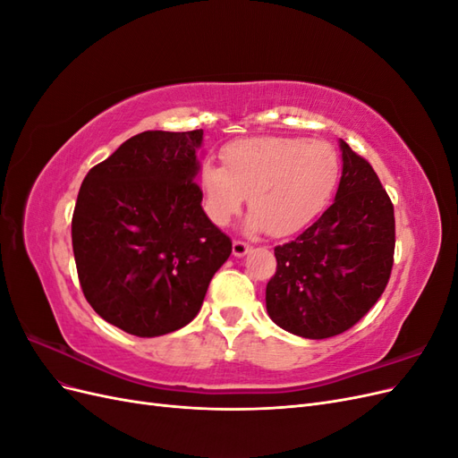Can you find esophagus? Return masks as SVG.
Instances as JSON below:
<instances>
[{
  "label": "esophagus",
  "instance_id": "34e87169",
  "mask_svg": "<svg viewBox=\"0 0 458 458\" xmlns=\"http://www.w3.org/2000/svg\"><path fill=\"white\" fill-rule=\"evenodd\" d=\"M248 252H250V244H248V242H244V241H234L233 242V254L237 258H242Z\"/></svg>",
  "mask_w": 458,
  "mask_h": 458
}]
</instances>
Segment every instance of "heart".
I'll list each match as a JSON object with an SVG mask.
<instances>
[{
  "label": "heart",
  "instance_id": "obj_1",
  "mask_svg": "<svg viewBox=\"0 0 458 458\" xmlns=\"http://www.w3.org/2000/svg\"><path fill=\"white\" fill-rule=\"evenodd\" d=\"M224 165L199 170L204 212L227 225L248 195V225L286 237L306 227L332 199L340 179L336 148L321 140L258 135L221 148Z\"/></svg>",
  "mask_w": 458,
  "mask_h": 458
}]
</instances>
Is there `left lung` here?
<instances>
[{"label": "left lung", "mask_w": 458, "mask_h": 458, "mask_svg": "<svg viewBox=\"0 0 458 458\" xmlns=\"http://www.w3.org/2000/svg\"><path fill=\"white\" fill-rule=\"evenodd\" d=\"M336 200L294 241L275 246L267 313L301 338L342 335L369 313L390 281L395 250L394 204L369 160L340 141Z\"/></svg>", "instance_id": "8db88e82"}]
</instances>
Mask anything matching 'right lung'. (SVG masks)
I'll list each match as a JSON object with an SVG mask.
<instances>
[{"label":"right lung","instance_id":"obj_1","mask_svg":"<svg viewBox=\"0 0 458 458\" xmlns=\"http://www.w3.org/2000/svg\"><path fill=\"white\" fill-rule=\"evenodd\" d=\"M202 130L143 131L93 165L72 216L78 279L106 323L141 338L185 327L231 254L202 210Z\"/></svg>","mask_w":458,"mask_h":458}]
</instances>
